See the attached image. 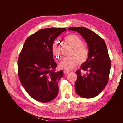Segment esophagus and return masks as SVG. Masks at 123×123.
Segmentation results:
<instances>
[{"label": "esophagus", "instance_id": "obj_1", "mask_svg": "<svg viewBox=\"0 0 123 123\" xmlns=\"http://www.w3.org/2000/svg\"><path fill=\"white\" fill-rule=\"evenodd\" d=\"M70 72V71H67V70H64V73L65 74V75H67L68 74H69Z\"/></svg>", "mask_w": 123, "mask_h": 123}]
</instances>
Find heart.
I'll return each instance as SVG.
<instances>
[{
    "mask_svg": "<svg viewBox=\"0 0 123 123\" xmlns=\"http://www.w3.org/2000/svg\"><path fill=\"white\" fill-rule=\"evenodd\" d=\"M65 42L73 48L71 56L64 58L59 64V67L61 69L71 70L75 67L78 64L84 63L87 61L89 55V50L88 47L83 44L81 39L77 35L71 34L65 38ZM53 53L57 59L60 57V48L55 44L53 46Z\"/></svg>",
    "mask_w": 123,
    "mask_h": 123,
    "instance_id": "1",
    "label": "heart"
}]
</instances>
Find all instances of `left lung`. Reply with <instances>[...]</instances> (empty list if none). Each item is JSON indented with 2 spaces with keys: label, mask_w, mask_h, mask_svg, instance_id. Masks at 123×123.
I'll use <instances>...</instances> for the list:
<instances>
[{
  "label": "left lung",
  "mask_w": 123,
  "mask_h": 123,
  "mask_svg": "<svg viewBox=\"0 0 123 123\" xmlns=\"http://www.w3.org/2000/svg\"><path fill=\"white\" fill-rule=\"evenodd\" d=\"M68 29L81 34L89 50L88 60L81 67L86 73L82 74L80 70L76 72L75 90L83 98H93L104 90L109 80L111 64L106 44L100 36L86 27H72Z\"/></svg>",
  "instance_id": "8db88e82"
}]
</instances>
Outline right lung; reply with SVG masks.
Wrapping results in <instances>:
<instances>
[{
	"instance_id": "1",
	"label": "right lung",
	"mask_w": 123,
	"mask_h": 123,
	"mask_svg": "<svg viewBox=\"0 0 123 123\" xmlns=\"http://www.w3.org/2000/svg\"><path fill=\"white\" fill-rule=\"evenodd\" d=\"M64 31H66L65 28L39 30L27 38L19 54V80L29 96L40 102H50L58 94V82L63 71H55L52 47L55 39Z\"/></svg>"
}]
</instances>
